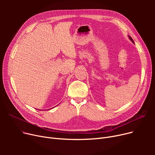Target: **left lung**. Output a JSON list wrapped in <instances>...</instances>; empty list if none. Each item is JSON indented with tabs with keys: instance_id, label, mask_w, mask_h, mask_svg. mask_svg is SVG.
<instances>
[{
	"instance_id": "obj_1",
	"label": "left lung",
	"mask_w": 155,
	"mask_h": 155,
	"mask_svg": "<svg viewBox=\"0 0 155 155\" xmlns=\"http://www.w3.org/2000/svg\"><path fill=\"white\" fill-rule=\"evenodd\" d=\"M128 37H129V39L130 40H131V41L133 43H134V41H133V39H132V38L131 37V36H128Z\"/></svg>"
}]
</instances>
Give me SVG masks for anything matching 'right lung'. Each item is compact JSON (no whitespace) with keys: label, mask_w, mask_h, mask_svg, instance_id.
Here are the masks:
<instances>
[{"label":"right lung","mask_w":155,"mask_h":155,"mask_svg":"<svg viewBox=\"0 0 155 155\" xmlns=\"http://www.w3.org/2000/svg\"><path fill=\"white\" fill-rule=\"evenodd\" d=\"M48 110H49V109H48Z\"/></svg>","instance_id":"add662e5"}]
</instances>
